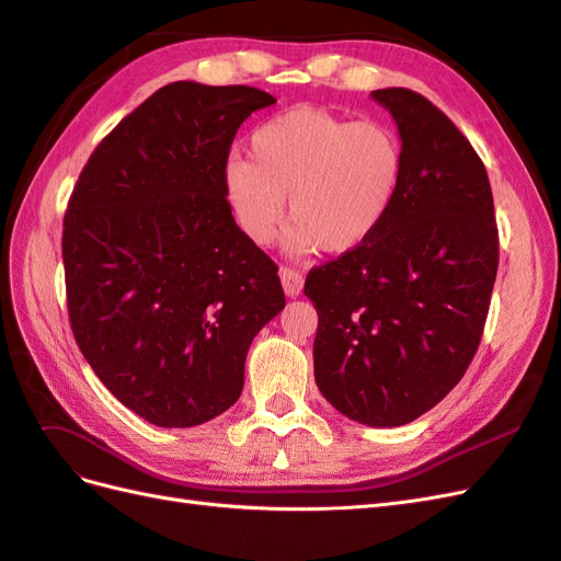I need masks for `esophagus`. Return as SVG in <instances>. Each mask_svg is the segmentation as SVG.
Segmentation results:
<instances>
[{
    "mask_svg": "<svg viewBox=\"0 0 561 561\" xmlns=\"http://www.w3.org/2000/svg\"><path fill=\"white\" fill-rule=\"evenodd\" d=\"M280 283H283V290L287 297H299L304 290V276L299 271L290 268V266H280Z\"/></svg>",
    "mask_w": 561,
    "mask_h": 561,
    "instance_id": "obj_1",
    "label": "esophagus"
}]
</instances>
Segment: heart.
Wrapping results in <instances>:
<instances>
[{
	"mask_svg": "<svg viewBox=\"0 0 561 561\" xmlns=\"http://www.w3.org/2000/svg\"><path fill=\"white\" fill-rule=\"evenodd\" d=\"M248 159L225 168L236 222L254 245H268L285 215V250L344 254L360 248L393 208L404 151L381 122H351L322 107H293L252 130Z\"/></svg>",
	"mask_w": 561,
	"mask_h": 561,
	"instance_id": "b5f03b06",
	"label": "heart"
}]
</instances>
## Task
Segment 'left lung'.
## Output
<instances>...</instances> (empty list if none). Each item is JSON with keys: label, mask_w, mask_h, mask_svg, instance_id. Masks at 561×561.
I'll use <instances>...</instances> for the list:
<instances>
[{"label": "left lung", "mask_w": 561, "mask_h": 561, "mask_svg": "<svg viewBox=\"0 0 561 561\" xmlns=\"http://www.w3.org/2000/svg\"><path fill=\"white\" fill-rule=\"evenodd\" d=\"M393 116L404 171L369 239L304 283L318 311L316 383L334 410L404 426L461 381L499 268L486 168L447 114L410 89L371 91Z\"/></svg>", "instance_id": "obj_1"}]
</instances>
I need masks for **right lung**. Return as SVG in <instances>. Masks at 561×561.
Segmentation results:
<instances>
[{"instance_id":"obj_1","label":"right lung","mask_w":561,"mask_h":561,"mask_svg":"<svg viewBox=\"0 0 561 561\" xmlns=\"http://www.w3.org/2000/svg\"><path fill=\"white\" fill-rule=\"evenodd\" d=\"M276 98L173 81L95 147L62 222L67 311L110 393L161 428L239 400L245 355L285 307L278 266L233 222L229 147Z\"/></svg>"}]
</instances>
